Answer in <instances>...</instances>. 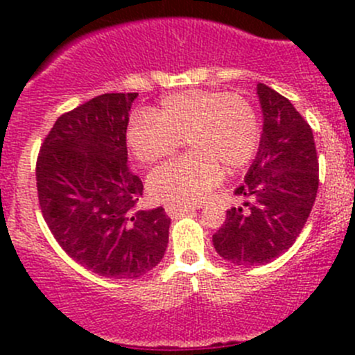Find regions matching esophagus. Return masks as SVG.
Segmentation results:
<instances>
[{"label":"esophagus","instance_id":"obj_1","mask_svg":"<svg viewBox=\"0 0 355 355\" xmlns=\"http://www.w3.org/2000/svg\"><path fill=\"white\" fill-rule=\"evenodd\" d=\"M166 214L171 218H177L178 214H185V213H191V211H196L194 206H173V204H168L166 207Z\"/></svg>","mask_w":355,"mask_h":355}]
</instances>
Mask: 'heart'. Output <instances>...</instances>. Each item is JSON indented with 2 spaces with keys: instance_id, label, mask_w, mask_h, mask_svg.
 Masks as SVG:
<instances>
[{
  "instance_id": "b5f03b06",
  "label": "heart",
  "mask_w": 355,
  "mask_h": 355,
  "mask_svg": "<svg viewBox=\"0 0 355 355\" xmlns=\"http://www.w3.org/2000/svg\"><path fill=\"white\" fill-rule=\"evenodd\" d=\"M187 141L191 153L156 168L149 194L173 206L199 204L221 178V166L239 170L259 144V123L241 96L218 91L173 92L156 111L137 110L127 127V144L142 163L173 155Z\"/></svg>"
}]
</instances>
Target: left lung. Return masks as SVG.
Segmentation results:
<instances>
[{
    "label": "left lung",
    "mask_w": 355,
    "mask_h": 355,
    "mask_svg": "<svg viewBox=\"0 0 355 355\" xmlns=\"http://www.w3.org/2000/svg\"><path fill=\"white\" fill-rule=\"evenodd\" d=\"M263 134L254 163L235 196L249 198L227 211L213 245L237 266L266 264L292 247L309 218L318 192L316 146L313 130L292 103L257 84Z\"/></svg>",
    "instance_id": "8db88e82"
}]
</instances>
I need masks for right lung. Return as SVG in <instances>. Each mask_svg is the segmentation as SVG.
<instances>
[{"mask_svg": "<svg viewBox=\"0 0 355 355\" xmlns=\"http://www.w3.org/2000/svg\"><path fill=\"white\" fill-rule=\"evenodd\" d=\"M137 92L103 94L62 114L35 164L42 216L71 259L106 278H139L168 245L163 207L135 211L144 185L127 164Z\"/></svg>", "mask_w": 355, "mask_h": 355, "instance_id": "add662e5", "label": "right lung"}]
</instances>
